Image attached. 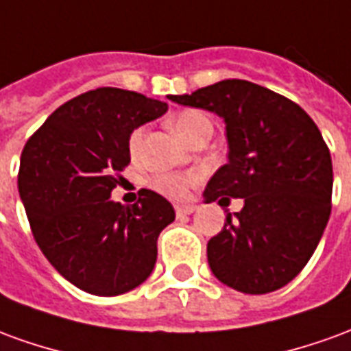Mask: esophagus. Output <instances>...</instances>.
Returning <instances> with one entry per match:
<instances>
[{"instance_id":"obj_1","label":"esophagus","mask_w":351,"mask_h":351,"mask_svg":"<svg viewBox=\"0 0 351 351\" xmlns=\"http://www.w3.org/2000/svg\"><path fill=\"white\" fill-rule=\"evenodd\" d=\"M175 210L178 216H182V214H191L193 210H195V206L193 205H176Z\"/></svg>"}]
</instances>
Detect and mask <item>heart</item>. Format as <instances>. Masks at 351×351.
<instances>
[{"label": "heart", "mask_w": 351, "mask_h": 351, "mask_svg": "<svg viewBox=\"0 0 351 351\" xmlns=\"http://www.w3.org/2000/svg\"><path fill=\"white\" fill-rule=\"evenodd\" d=\"M171 123H173L176 133L182 138H186L188 143L197 135L199 131L210 128L208 118L203 112L193 110V108H188V110H182V112L175 114ZM141 145H143V128H137L130 137L131 154H137L141 150ZM197 171H190V173H158V175L152 176V188L163 193V195H167V197L184 199L188 195V190L197 182Z\"/></svg>", "instance_id": "b5f03b06"}]
</instances>
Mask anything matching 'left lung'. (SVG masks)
I'll return each mask as SVG.
<instances>
[{
	"label": "left lung",
	"mask_w": 351,
	"mask_h": 351,
	"mask_svg": "<svg viewBox=\"0 0 351 351\" xmlns=\"http://www.w3.org/2000/svg\"><path fill=\"white\" fill-rule=\"evenodd\" d=\"M169 99L226 122L228 163L203 197L220 205L241 197L244 206L226 214L206 244L213 274L243 293L284 287L308 263L331 214V154L317 125L297 103L248 80H220Z\"/></svg>",
	"instance_id": "obj_1"
}]
</instances>
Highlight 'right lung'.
I'll return each mask as SVG.
<instances>
[{
	"mask_svg": "<svg viewBox=\"0 0 351 351\" xmlns=\"http://www.w3.org/2000/svg\"><path fill=\"white\" fill-rule=\"evenodd\" d=\"M167 112V103L120 88H97L64 103L27 138L20 199L35 243L65 280L114 297L141 286L158 258V237L175 208L152 190L135 205L110 199L130 163L133 130Z\"/></svg>",
	"mask_w": 351,
	"mask_h": 351,
	"instance_id": "add662e5",
	"label": "right lung"
}]
</instances>
